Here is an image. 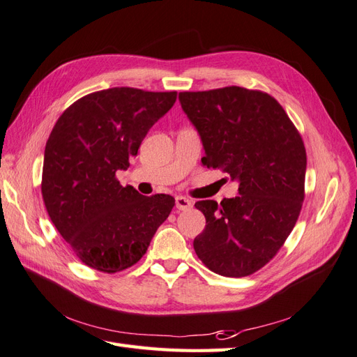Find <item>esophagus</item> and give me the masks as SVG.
I'll use <instances>...</instances> for the list:
<instances>
[{
	"mask_svg": "<svg viewBox=\"0 0 357 357\" xmlns=\"http://www.w3.org/2000/svg\"><path fill=\"white\" fill-rule=\"evenodd\" d=\"M176 207L181 211H188L192 208V201L185 197H177L176 198Z\"/></svg>",
	"mask_w": 357,
	"mask_h": 357,
	"instance_id": "esophagus-1",
	"label": "esophagus"
}]
</instances>
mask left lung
Wrapping results in <instances>:
<instances>
[{"mask_svg": "<svg viewBox=\"0 0 357 357\" xmlns=\"http://www.w3.org/2000/svg\"><path fill=\"white\" fill-rule=\"evenodd\" d=\"M178 100L201 137L202 164L240 183L235 198L195 204L205 229L193 248L215 274L250 275L277 255L299 218L304 142L283 107L262 91L228 86L180 92Z\"/></svg>", "mask_w": 357, "mask_h": 357, "instance_id": "obj_1", "label": "left lung"}]
</instances>
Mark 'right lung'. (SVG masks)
<instances>
[{
	"mask_svg": "<svg viewBox=\"0 0 357 357\" xmlns=\"http://www.w3.org/2000/svg\"><path fill=\"white\" fill-rule=\"evenodd\" d=\"M177 92L112 88L83 96L61 114L45 150L41 195L49 218L80 261L113 274L147 252L176 199L122 186L117 169L137 156L149 129Z\"/></svg>",
	"mask_w": 357,
	"mask_h": 357,
	"instance_id": "obj_1",
	"label": "right lung"
}]
</instances>
